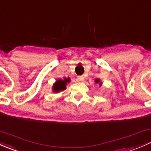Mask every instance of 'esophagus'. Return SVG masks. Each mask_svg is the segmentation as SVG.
I'll list each match as a JSON object with an SVG mask.
<instances>
[{
    "mask_svg": "<svg viewBox=\"0 0 151 151\" xmlns=\"http://www.w3.org/2000/svg\"><path fill=\"white\" fill-rule=\"evenodd\" d=\"M77 79H78L79 81L82 82L84 80V77H83V76H78V77H77Z\"/></svg>",
    "mask_w": 151,
    "mask_h": 151,
    "instance_id": "esophagus-1",
    "label": "esophagus"
}]
</instances>
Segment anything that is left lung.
Here are the masks:
<instances>
[{"instance_id": "1", "label": "left lung", "mask_w": 151, "mask_h": 151, "mask_svg": "<svg viewBox=\"0 0 151 151\" xmlns=\"http://www.w3.org/2000/svg\"><path fill=\"white\" fill-rule=\"evenodd\" d=\"M95 82L96 83H99V85H101V83H100V80H99V79H96V80H95Z\"/></svg>"}]
</instances>
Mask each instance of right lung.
Wrapping results in <instances>:
<instances>
[{"label":"right lung","instance_id":"obj_1","mask_svg":"<svg viewBox=\"0 0 151 151\" xmlns=\"http://www.w3.org/2000/svg\"><path fill=\"white\" fill-rule=\"evenodd\" d=\"M70 79L69 78H65L64 80H58L53 85V91L56 93L60 92V91H63L66 89V85L67 83H69Z\"/></svg>","mask_w":151,"mask_h":151}]
</instances>
